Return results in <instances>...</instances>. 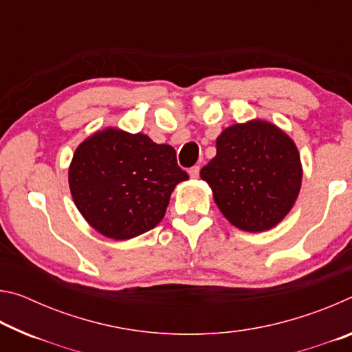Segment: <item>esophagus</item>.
<instances>
[{"instance_id":"1","label":"esophagus","mask_w":352,"mask_h":352,"mask_svg":"<svg viewBox=\"0 0 352 352\" xmlns=\"http://www.w3.org/2000/svg\"><path fill=\"white\" fill-rule=\"evenodd\" d=\"M199 175H200V166H192V168L189 169V177L199 178Z\"/></svg>"}]
</instances>
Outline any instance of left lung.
<instances>
[{"mask_svg":"<svg viewBox=\"0 0 352 352\" xmlns=\"http://www.w3.org/2000/svg\"><path fill=\"white\" fill-rule=\"evenodd\" d=\"M201 180L236 228L261 233L287 216L300 194L302 168L294 140L275 124L253 119L226 127Z\"/></svg>","mask_w":352,"mask_h":352,"instance_id":"8db88e82","label":"left lung"}]
</instances>
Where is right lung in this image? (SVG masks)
<instances>
[{
	"label": "right lung",
	"instance_id": "add662e5",
	"mask_svg": "<svg viewBox=\"0 0 352 352\" xmlns=\"http://www.w3.org/2000/svg\"><path fill=\"white\" fill-rule=\"evenodd\" d=\"M188 178L174 147L115 127L82 141L68 170L77 210L98 233L115 241L155 228L172 190Z\"/></svg>",
	"mask_w": 352,
	"mask_h": 352
}]
</instances>
